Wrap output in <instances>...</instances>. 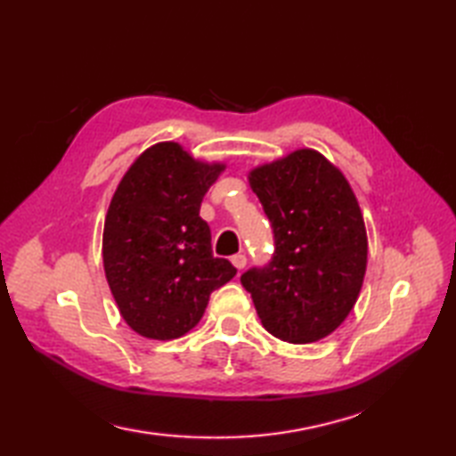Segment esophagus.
<instances>
[{
    "mask_svg": "<svg viewBox=\"0 0 456 456\" xmlns=\"http://www.w3.org/2000/svg\"><path fill=\"white\" fill-rule=\"evenodd\" d=\"M232 265H234L238 271H241L243 266L248 265V257H246V255H243V253H236L234 257H232Z\"/></svg>",
    "mask_w": 456,
    "mask_h": 456,
    "instance_id": "34e87169",
    "label": "esophagus"
}]
</instances>
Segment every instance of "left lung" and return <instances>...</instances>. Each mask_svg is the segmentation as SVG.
<instances>
[{
    "mask_svg": "<svg viewBox=\"0 0 456 456\" xmlns=\"http://www.w3.org/2000/svg\"><path fill=\"white\" fill-rule=\"evenodd\" d=\"M271 222L274 251L240 276L263 327L302 344L330 335L362 290L368 238L362 210L335 166L302 149L249 174Z\"/></svg>",
    "mask_w": 456,
    "mask_h": 456,
    "instance_id": "left-lung-1",
    "label": "left lung"
}]
</instances>
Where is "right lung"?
<instances>
[{"instance_id":"obj_1","label":"right lung","mask_w":456,"mask_h":456,"mask_svg":"<svg viewBox=\"0 0 456 456\" xmlns=\"http://www.w3.org/2000/svg\"><path fill=\"white\" fill-rule=\"evenodd\" d=\"M222 164L191 159L177 142H159L131 166L110 203L104 271L126 323L141 337L172 340L203 317L208 296L234 279L215 257L199 216Z\"/></svg>"}]
</instances>
